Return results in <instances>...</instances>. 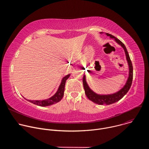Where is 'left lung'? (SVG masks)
<instances>
[{
	"label": "left lung",
	"mask_w": 149,
	"mask_h": 149,
	"mask_svg": "<svg viewBox=\"0 0 149 149\" xmlns=\"http://www.w3.org/2000/svg\"><path fill=\"white\" fill-rule=\"evenodd\" d=\"M102 33V32H100V33ZM106 35H107V36H110L112 39H114L115 41L117 42V43L120 45H121V47H122V48L124 49L125 54V56H126V59L127 61V62H128V65H129V74L128 79H127V81L125 84L120 90H119L118 91L114 94H108V95H101V94H98L94 93L89 87L88 84L87 83L86 75H84L82 82H83V86L85 90V93H86L87 98L90 100L99 105H103V104L110 105L114 102H116L117 101L121 100L130 90L132 84V81H133V65H132V63L130 60L129 53L127 52V50L126 49V47H125L124 44L121 40L118 39L117 38H116L113 35L107 33H106Z\"/></svg>",
	"instance_id": "left-lung-1"
}]
</instances>
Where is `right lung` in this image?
Masks as SVG:
<instances>
[{
	"label": "right lung",
	"instance_id": "obj_1",
	"mask_svg": "<svg viewBox=\"0 0 149 149\" xmlns=\"http://www.w3.org/2000/svg\"><path fill=\"white\" fill-rule=\"evenodd\" d=\"M70 74H68L62 78L60 86L58 89V91L51 98L44 100H26V98L25 99L34 104L41 106V107H46V106H49L60 101L63 96V94H64L65 85L66 81L70 77Z\"/></svg>",
	"mask_w": 149,
	"mask_h": 149
}]
</instances>
